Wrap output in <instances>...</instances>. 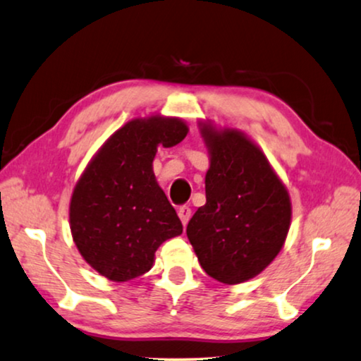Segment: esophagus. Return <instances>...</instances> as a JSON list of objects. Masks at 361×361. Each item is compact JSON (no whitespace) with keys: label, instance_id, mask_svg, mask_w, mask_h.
<instances>
[{"label":"esophagus","instance_id":"34e87169","mask_svg":"<svg viewBox=\"0 0 361 361\" xmlns=\"http://www.w3.org/2000/svg\"><path fill=\"white\" fill-rule=\"evenodd\" d=\"M178 217L181 220V224L186 227L188 222H190V219H191V209L188 207V206H181L178 209Z\"/></svg>","mask_w":361,"mask_h":361}]
</instances>
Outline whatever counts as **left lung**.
Wrapping results in <instances>:
<instances>
[{"label":"left lung","mask_w":361,"mask_h":361,"mask_svg":"<svg viewBox=\"0 0 361 361\" xmlns=\"http://www.w3.org/2000/svg\"><path fill=\"white\" fill-rule=\"evenodd\" d=\"M209 152L206 204L186 235L215 281L236 285L276 259L292 222L287 186L255 141L233 128L199 123Z\"/></svg>","instance_id":"1"}]
</instances>
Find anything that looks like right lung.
Masks as SVG:
<instances>
[{"label": "right lung", "mask_w": 361, "mask_h": 361, "mask_svg": "<svg viewBox=\"0 0 361 361\" xmlns=\"http://www.w3.org/2000/svg\"><path fill=\"white\" fill-rule=\"evenodd\" d=\"M188 134L180 118H134L106 139L73 190L69 227L80 256L111 282L150 271L155 251L183 225L155 180L157 147Z\"/></svg>", "instance_id": "obj_1"}]
</instances>
